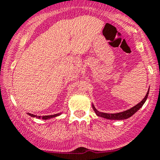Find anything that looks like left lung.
Wrapping results in <instances>:
<instances>
[{"mask_svg":"<svg viewBox=\"0 0 160 160\" xmlns=\"http://www.w3.org/2000/svg\"><path fill=\"white\" fill-rule=\"evenodd\" d=\"M148 92H149V89L148 90V92L146 93L144 98L141 100L140 103H138V104L134 106V107L128 109L127 111H124V112H118V113H114V114H109V113H104V112H100L99 111H97L95 108L94 105L92 104V108H93L94 112L97 114V115L98 116L102 117V118H107V119H111V120H122V119H127V118L131 117L133 114L136 113L140 108L143 106V104H144V102L146 101L148 98Z\"/></svg>","mask_w":160,"mask_h":160,"instance_id":"obj_1","label":"left lung"}]
</instances>
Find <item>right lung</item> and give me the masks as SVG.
Instances as JSON below:
<instances>
[{
  "label": "right lung",
  "instance_id": "obj_1",
  "mask_svg": "<svg viewBox=\"0 0 160 160\" xmlns=\"http://www.w3.org/2000/svg\"><path fill=\"white\" fill-rule=\"evenodd\" d=\"M30 116L33 117V118H42V119H49V118H55V117H57L59 115H61V113H58V114H55V115H44V116H38V115H33V114H30V113H27Z\"/></svg>",
  "mask_w": 160,
  "mask_h": 160
}]
</instances>
